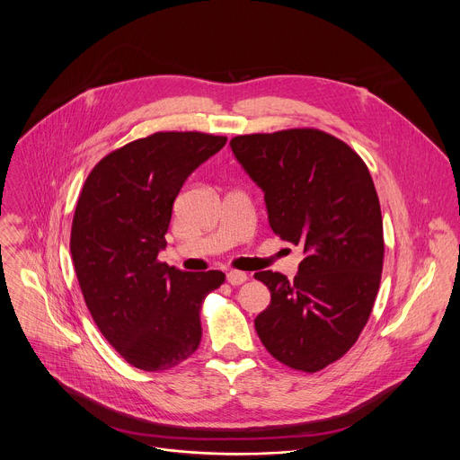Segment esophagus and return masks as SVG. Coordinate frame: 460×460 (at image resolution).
Wrapping results in <instances>:
<instances>
[{"mask_svg":"<svg viewBox=\"0 0 460 460\" xmlns=\"http://www.w3.org/2000/svg\"><path fill=\"white\" fill-rule=\"evenodd\" d=\"M247 280V275L243 273V271H229L227 273V282L231 284V286H240V284H243Z\"/></svg>","mask_w":460,"mask_h":460,"instance_id":"obj_1","label":"esophagus"}]
</instances>
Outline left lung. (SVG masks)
<instances>
[{
  "mask_svg": "<svg viewBox=\"0 0 460 460\" xmlns=\"http://www.w3.org/2000/svg\"><path fill=\"white\" fill-rule=\"evenodd\" d=\"M231 149L264 190L275 234L304 249L293 280L254 273L271 291L256 333L279 362L314 373L357 342L378 293L384 234L371 174L348 144L318 128L234 137Z\"/></svg>",
  "mask_w": 460,
  "mask_h": 460,
  "instance_id": "8db88e82",
  "label": "left lung"
}]
</instances>
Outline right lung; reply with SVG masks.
<instances>
[{
  "instance_id": "1",
  "label": "right lung",
  "mask_w": 460,
  "mask_h": 460,
  "mask_svg": "<svg viewBox=\"0 0 460 460\" xmlns=\"http://www.w3.org/2000/svg\"><path fill=\"white\" fill-rule=\"evenodd\" d=\"M226 142L155 133L102 158L80 192L71 231L80 289L102 335L138 369H171L199 349L202 304L226 280L158 261L183 181Z\"/></svg>"
}]
</instances>
